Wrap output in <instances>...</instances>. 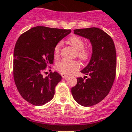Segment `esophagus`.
<instances>
[{"label": "esophagus", "mask_w": 132, "mask_h": 132, "mask_svg": "<svg viewBox=\"0 0 132 132\" xmlns=\"http://www.w3.org/2000/svg\"><path fill=\"white\" fill-rule=\"evenodd\" d=\"M61 75H62V77L63 78H66L68 77V75H66V74H64V73H62Z\"/></svg>", "instance_id": "1"}]
</instances>
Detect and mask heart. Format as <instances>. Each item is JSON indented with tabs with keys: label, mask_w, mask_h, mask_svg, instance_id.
I'll return each mask as SVG.
<instances>
[{
	"label": "heart",
	"mask_w": 132,
	"mask_h": 132,
	"mask_svg": "<svg viewBox=\"0 0 132 132\" xmlns=\"http://www.w3.org/2000/svg\"><path fill=\"white\" fill-rule=\"evenodd\" d=\"M67 42L72 45L76 50V56L82 62H87L91 56L90 48L85 47V42L82 38L77 35H72L70 37ZM62 42H58L55 45L54 49V56L57 57L60 54ZM56 69L60 72L64 74H72L80 68V64L76 60H68L62 59L57 62L56 64Z\"/></svg>",
	"instance_id": "obj_1"
}]
</instances>
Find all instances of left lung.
<instances>
[{"label": "left lung", "mask_w": 132, "mask_h": 132, "mask_svg": "<svg viewBox=\"0 0 132 132\" xmlns=\"http://www.w3.org/2000/svg\"><path fill=\"white\" fill-rule=\"evenodd\" d=\"M74 33L90 39L93 46L90 62L81 71L88 77L77 78V84L71 89L78 104L90 107L103 100L113 85L117 67L116 47L110 35L99 28L77 29Z\"/></svg>", "instance_id": "1"}]
</instances>
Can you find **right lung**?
<instances>
[{
	"label": "right lung",
	"mask_w": 132,
	"mask_h": 132,
	"mask_svg": "<svg viewBox=\"0 0 132 132\" xmlns=\"http://www.w3.org/2000/svg\"><path fill=\"white\" fill-rule=\"evenodd\" d=\"M70 29L37 26L20 35L13 54V77L19 93L34 105H44L51 101L55 87L62 80L57 72L43 76L54 62V49Z\"/></svg>",
	"instance_id": "right-lung-1"
}]
</instances>
